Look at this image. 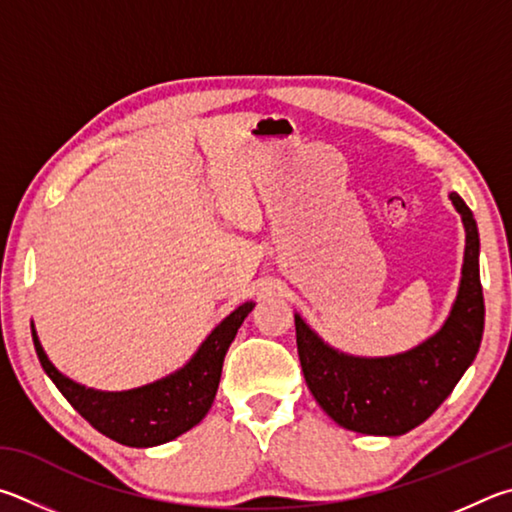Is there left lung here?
<instances>
[{
  "instance_id": "1",
  "label": "left lung",
  "mask_w": 512,
  "mask_h": 512,
  "mask_svg": "<svg viewBox=\"0 0 512 512\" xmlns=\"http://www.w3.org/2000/svg\"><path fill=\"white\" fill-rule=\"evenodd\" d=\"M465 227V254L456 301L436 335L389 357H355L335 351L299 315L297 348L303 378L319 407L337 425L371 436H402L434 414L479 353L483 290L479 231L468 204L450 193Z\"/></svg>"
}]
</instances>
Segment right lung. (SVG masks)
<instances>
[{"label": "right lung", "instance_id": "right-lung-1", "mask_svg": "<svg viewBox=\"0 0 512 512\" xmlns=\"http://www.w3.org/2000/svg\"><path fill=\"white\" fill-rule=\"evenodd\" d=\"M251 310L254 301L242 303L211 330L182 369L130 391H96L69 380L49 362L33 326L31 333L44 373L89 425L121 445L152 447L182 436L209 414L224 355Z\"/></svg>", "mask_w": 512, "mask_h": 512}]
</instances>
